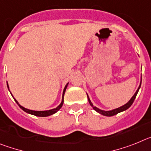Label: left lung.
Returning <instances> with one entry per match:
<instances>
[{
    "mask_svg": "<svg viewBox=\"0 0 151 151\" xmlns=\"http://www.w3.org/2000/svg\"><path fill=\"white\" fill-rule=\"evenodd\" d=\"M141 83H140V86H139L138 89H137V90L136 93L134 94V96L132 97V99H131L130 100L128 101V102L126 103V104H124V106H121V107H119V108L111 110V111H103V110H101V109H99L96 108V107L94 106L93 105V103H91V101H90V98H89L88 96H87V98H88V101H89V103H90V106H91L93 107V109L95 110V111H96V112H97L100 113L101 115H105V116H113V115H116V114L119 113V112H123V111H124V110L128 109L129 108V107H130L131 106H132V103H133L134 101V99H135L136 96H137V93H138L139 89H140V87H141Z\"/></svg>",
    "mask_w": 151,
    "mask_h": 151,
    "instance_id": "8db88e82",
    "label": "left lung"
}]
</instances>
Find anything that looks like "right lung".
Masks as SVG:
<instances>
[{
    "label": "right lung",
    "mask_w": 151,
    "mask_h": 151,
    "mask_svg": "<svg viewBox=\"0 0 151 151\" xmlns=\"http://www.w3.org/2000/svg\"><path fill=\"white\" fill-rule=\"evenodd\" d=\"M68 84L65 86V89H64V91H63V96H62V101H61V104L58 106L57 107V108L55 109H51V110H47V111H33V110H30V109H26L24 108V107H23L22 106H20V105L18 103V102L17 100H16L15 99H14V100H15V102L18 104V106H19V107H20V109H22L24 111V112H27V113H29L31 114V115H36V116H39V117H46V116H49V115H53V114H55V112H57L58 110L60 109L61 108V106H63V103H64V95H65V90H66V88L67 86H68ZM7 87L9 88L8 86V84H7Z\"/></svg>",
    "instance_id": "right-lung-1"
}]
</instances>
